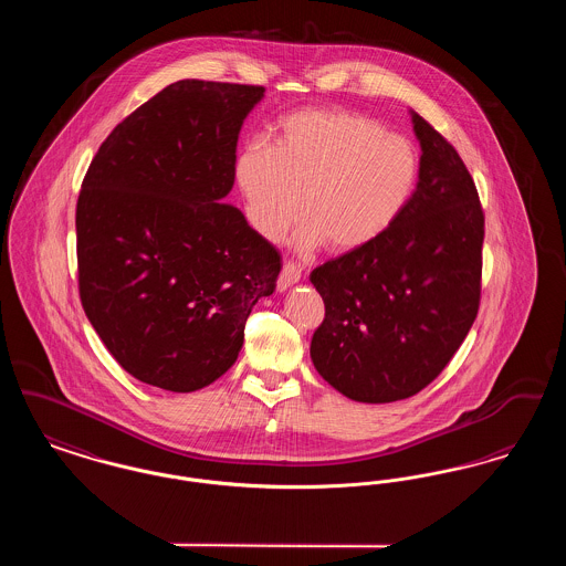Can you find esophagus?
Listing matches in <instances>:
<instances>
[{
  "label": "esophagus",
  "mask_w": 566,
  "mask_h": 566,
  "mask_svg": "<svg viewBox=\"0 0 566 566\" xmlns=\"http://www.w3.org/2000/svg\"><path fill=\"white\" fill-rule=\"evenodd\" d=\"M298 280H301V265H296L295 261H286L277 275V291H286Z\"/></svg>",
  "instance_id": "1"
}]
</instances>
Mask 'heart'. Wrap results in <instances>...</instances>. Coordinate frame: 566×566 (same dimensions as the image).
Segmentation results:
<instances>
[{"mask_svg":"<svg viewBox=\"0 0 566 566\" xmlns=\"http://www.w3.org/2000/svg\"><path fill=\"white\" fill-rule=\"evenodd\" d=\"M422 174L418 146L374 118L307 108L280 120L275 146L245 142L233 176L250 227L277 242L301 218V248L356 252L384 238L409 208Z\"/></svg>","mask_w":566,"mask_h":566,"instance_id":"obj_1","label":"heart"}]
</instances>
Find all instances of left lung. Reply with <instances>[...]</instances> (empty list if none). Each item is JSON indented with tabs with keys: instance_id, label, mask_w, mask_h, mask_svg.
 I'll use <instances>...</instances> for the list:
<instances>
[{
	"instance_id": "left-lung-1",
	"label": "left lung",
	"mask_w": 566,
	"mask_h": 566,
	"mask_svg": "<svg viewBox=\"0 0 566 566\" xmlns=\"http://www.w3.org/2000/svg\"><path fill=\"white\" fill-rule=\"evenodd\" d=\"M420 185L377 242L312 271L324 321L312 360L342 395L392 403L427 388L452 360L482 298L484 210L457 148L413 112Z\"/></svg>"
}]
</instances>
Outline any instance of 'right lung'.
I'll list each match as a JSON object with an SVG mask.
<instances>
[{
	"mask_svg": "<svg viewBox=\"0 0 566 566\" xmlns=\"http://www.w3.org/2000/svg\"><path fill=\"white\" fill-rule=\"evenodd\" d=\"M259 84L178 81L104 139L76 203L86 318L135 379L192 392L242 350L282 259L233 206V163Z\"/></svg>",
	"mask_w": 566,
	"mask_h": 566,
	"instance_id": "right-lung-1",
	"label": "right lung"
}]
</instances>
